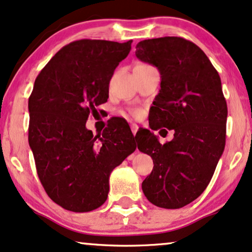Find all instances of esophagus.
I'll return each instance as SVG.
<instances>
[{
    "mask_svg": "<svg viewBox=\"0 0 252 252\" xmlns=\"http://www.w3.org/2000/svg\"><path fill=\"white\" fill-rule=\"evenodd\" d=\"M138 125H136V124H132L131 125V129H132V133H133V135H135L136 134V132H138Z\"/></svg>",
    "mask_w": 252,
    "mask_h": 252,
    "instance_id": "1",
    "label": "esophagus"
}]
</instances>
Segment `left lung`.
Returning <instances> with one entry per match:
<instances>
[{
	"instance_id": "left-lung-1",
	"label": "left lung",
	"mask_w": 252,
	"mask_h": 252,
	"mask_svg": "<svg viewBox=\"0 0 252 252\" xmlns=\"http://www.w3.org/2000/svg\"><path fill=\"white\" fill-rule=\"evenodd\" d=\"M135 48L136 57L161 76L150 127L174 131L163 145L150 129L136 133L139 151L154 163L142 191L154 206L179 209L204 191L224 151L228 107L221 78L206 54L181 37L145 39Z\"/></svg>"
}]
</instances>
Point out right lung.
I'll list each match as a JSON object with an SVG mask.
<instances>
[{
  "label": "right lung",
  "mask_w": 252,
  "mask_h": 252,
  "mask_svg": "<svg viewBox=\"0 0 252 252\" xmlns=\"http://www.w3.org/2000/svg\"><path fill=\"white\" fill-rule=\"evenodd\" d=\"M131 44L76 40L63 46L35 80L28 104L29 145L46 194L70 212L100 207L112 170L136 148L123 119L97 135L85 126L89 114L107 101L108 84Z\"/></svg>",
  "instance_id": "obj_1"
}]
</instances>
